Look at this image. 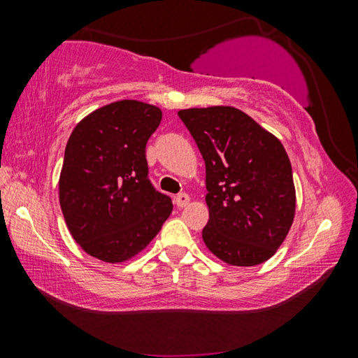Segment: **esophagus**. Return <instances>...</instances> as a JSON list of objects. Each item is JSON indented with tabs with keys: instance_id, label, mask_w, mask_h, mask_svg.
Returning a JSON list of instances; mask_svg holds the SVG:
<instances>
[{
	"instance_id": "34e87169",
	"label": "esophagus",
	"mask_w": 358,
	"mask_h": 358,
	"mask_svg": "<svg viewBox=\"0 0 358 358\" xmlns=\"http://www.w3.org/2000/svg\"><path fill=\"white\" fill-rule=\"evenodd\" d=\"M174 202H176V205H178L179 208H184V207H187V205H189L190 197H189L187 194H179L178 197H176Z\"/></svg>"
}]
</instances>
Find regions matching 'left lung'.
Returning a JSON list of instances; mask_svg holds the SVG:
<instances>
[{"instance_id": "1", "label": "left lung", "mask_w": 358, "mask_h": 358, "mask_svg": "<svg viewBox=\"0 0 358 358\" xmlns=\"http://www.w3.org/2000/svg\"><path fill=\"white\" fill-rule=\"evenodd\" d=\"M205 161L208 223L202 238L228 266L251 267L285 241L296 208L292 164L282 141L231 106L178 112Z\"/></svg>"}]
</instances>
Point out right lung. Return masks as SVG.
Wrapping results in <instances>:
<instances>
[{
  "instance_id": "obj_1",
  "label": "right lung",
  "mask_w": 358,
  "mask_h": 358,
  "mask_svg": "<svg viewBox=\"0 0 358 358\" xmlns=\"http://www.w3.org/2000/svg\"><path fill=\"white\" fill-rule=\"evenodd\" d=\"M159 107L110 102L78 122L68 138L58 200L71 236L90 256L122 264L148 246L173 212L148 180L145 146Z\"/></svg>"
}]
</instances>
